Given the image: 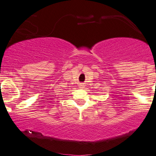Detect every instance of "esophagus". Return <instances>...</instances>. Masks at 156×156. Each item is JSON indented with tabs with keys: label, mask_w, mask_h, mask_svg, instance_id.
Segmentation results:
<instances>
[{
	"label": "esophagus",
	"mask_w": 156,
	"mask_h": 156,
	"mask_svg": "<svg viewBox=\"0 0 156 156\" xmlns=\"http://www.w3.org/2000/svg\"><path fill=\"white\" fill-rule=\"evenodd\" d=\"M81 87H82V86H81Z\"/></svg>",
	"instance_id": "1"
}]
</instances>
